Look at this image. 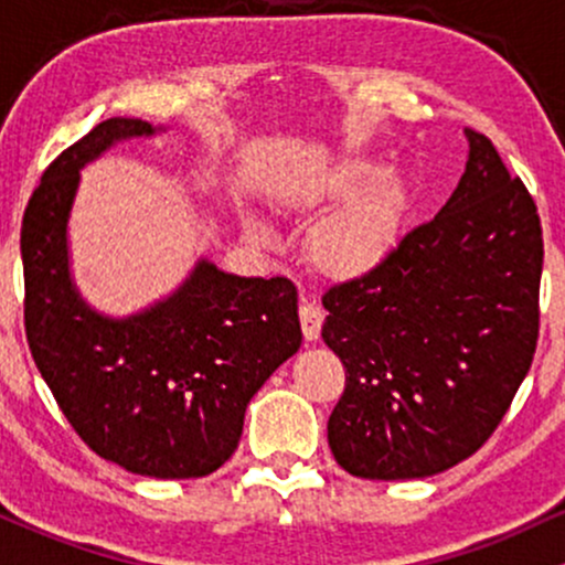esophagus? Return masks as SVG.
Here are the masks:
<instances>
[{
    "label": "esophagus",
    "instance_id": "34e87169",
    "mask_svg": "<svg viewBox=\"0 0 565 565\" xmlns=\"http://www.w3.org/2000/svg\"><path fill=\"white\" fill-rule=\"evenodd\" d=\"M323 310L316 302L302 300L300 305V323H302V334L305 340H319L321 327H323Z\"/></svg>",
    "mask_w": 565,
    "mask_h": 565
}]
</instances>
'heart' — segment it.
Instances as JSON below:
<instances>
[{
  "label": "heart",
  "instance_id": "heart-1",
  "mask_svg": "<svg viewBox=\"0 0 565 565\" xmlns=\"http://www.w3.org/2000/svg\"><path fill=\"white\" fill-rule=\"evenodd\" d=\"M342 201L310 233V252L323 274L361 278L377 270L398 249L412 215V188L398 172L374 159H348L305 180L300 206Z\"/></svg>",
  "mask_w": 565,
  "mask_h": 565
}]
</instances>
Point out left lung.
<instances>
[{"mask_svg":"<svg viewBox=\"0 0 565 565\" xmlns=\"http://www.w3.org/2000/svg\"><path fill=\"white\" fill-rule=\"evenodd\" d=\"M451 199L377 270L334 284L321 337L345 366L329 417L340 468L427 478L476 454L515 398L540 340L536 204L494 142L465 127Z\"/></svg>","mask_w":565,"mask_h":565,"instance_id":"1","label":"left lung"}]
</instances>
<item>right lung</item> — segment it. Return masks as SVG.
Masks as SVG:
<instances>
[{
  "label": "right lung",
  "instance_id": "add662e5",
  "mask_svg": "<svg viewBox=\"0 0 565 565\" xmlns=\"http://www.w3.org/2000/svg\"><path fill=\"white\" fill-rule=\"evenodd\" d=\"M153 132L142 119H106L44 170L21 225L25 340L97 457L138 476L201 478L228 462L252 395L300 350L297 289L201 260L172 297L129 319L79 300L66 246L79 170L116 140Z\"/></svg>",
  "mask_w": 565,
  "mask_h": 565
}]
</instances>
